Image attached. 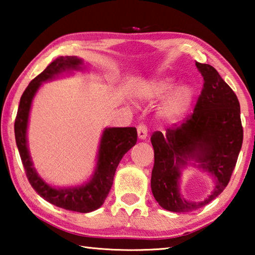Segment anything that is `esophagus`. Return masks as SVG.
Returning <instances> with one entry per match:
<instances>
[{"label": "esophagus", "instance_id": "esophagus-1", "mask_svg": "<svg viewBox=\"0 0 255 255\" xmlns=\"http://www.w3.org/2000/svg\"><path fill=\"white\" fill-rule=\"evenodd\" d=\"M137 133L139 139H146V137H147V127L144 124H139L137 126Z\"/></svg>", "mask_w": 255, "mask_h": 255}]
</instances>
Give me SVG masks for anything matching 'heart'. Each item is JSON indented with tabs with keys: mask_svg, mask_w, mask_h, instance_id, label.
<instances>
[{
	"mask_svg": "<svg viewBox=\"0 0 255 255\" xmlns=\"http://www.w3.org/2000/svg\"><path fill=\"white\" fill-rule=\"evenodd\" d=\"M195 89L190 84L175 86V79L172 76L152 79L137 90V97L143 101H157L166 96L159 115L169 122H176L187 114L195 101Z\"/></svg>",
	"mask_w": 255,
	"mask_h": 255,
	"instance_id": "b5f03b06",
	"label": "heart"
}]
</instances>
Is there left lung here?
<instances>
[{
	"instance_id": "8db88e82",
	"label": "left lung",
	"mask_w": 255,
	"mask_h": 255,
	"mask_svg": "<svg viewBox=\"0 0 255 255\" xmlns=\"http://www.w3.org/2000/svg\"><path fill=\"white\" fill-rule=\"evenodd\" d=\"M204 76V88L195 111L181 125L155 131L154 167L150 179L155 200L173 213H189L209 204L230 182L243 143L240 102L218 72L208 64L196 63ZM196 166L214 180V189L204 201L190 202L180 195L183 169Z\"/></svg>"
}]
</instances>
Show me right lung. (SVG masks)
I'll return each instance as SVG.
<instances>
[{
  "label": "right lung",
  "mask_w": 255,
  "mask_h": 255,
  "mask_svg": "<svg viewBox=\"0 0 255 255\" xmlns=\"http://www.w3.org/2000/svg\"><path fill=\"white\" fill-rule=\"evenodd\" d=\"M86 70L84 60L77 56L56 58L46 70L30 82L20 99L14 123V135L21 161L31 187L38 195L59 208L91 213L103 205L114 183V176L122 158L137 141L135 127H109L102 131L99 144L97 165L91 179L81 185L54 187L38 174L33 166L28 147V125L33 98L42 83L57 77L72 75L74 72Z\"/></svg>",
  "instance_id": "1"
}]
</instances>
